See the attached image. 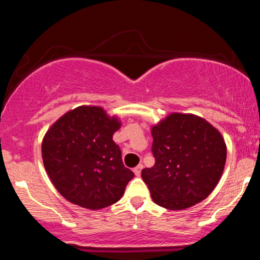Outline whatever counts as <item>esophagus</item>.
<instances>
[{
	"mask_svg": "<svg viewBox=\"0 0 260 260\" xmlns=\"http://www.w3.org/2000/svg\"><path fill=\"white\" fill-rule=\"evenodd\" d=\"M142 170H143V165L142 164H140V165H138L137 166V168H134V175L136 176H140V174H142Z\"/></svg>",
	"mask_w": 260,
	"mask_h": 260,
	"instance_id": "esophagus-1",
	"label": "esophagus"
}]
</instances>
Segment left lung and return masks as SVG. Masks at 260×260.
I'll use <instances>...</instances> for the list:
<instances>
[{
	"label": "left lung",
	"mask_w": 260,
	"mask_h": 260,
	"mask_svg": "<svg viewBox=\"0 0 260 260\" xmlns=\"http://www.w3.org/2000/svg\"><path fill=\"white\" fill-rule=\"evenodd\" d=\"M155 165L142 170L153 201L183 210L204 201L221 178L226 144L215 127L190 113H171L153 127Z\"/></svg>",
	"instance_id": "8db88e82"
}]
</instances>
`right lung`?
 I'll list each match as a JSON object with an SVG mask.
<instances>
[{
	"mask_svg": "<svg viewBox=\"0 0 260 260\" xmlns=\"http://www.w3.org/2000/svg\"><path fill=\"white\" fill-rule=\"evenodd\" d=\"M120 127L101 107L79 106L47 131L41 145L44 166L67 201L91 210L120 201L134 177L112 140Z\"/></svg>",
	"mask_w": 260,
	"mask_h": 260,
	"instance_id": "add662e5",
	"label": "right lung"
}]
</instances>
